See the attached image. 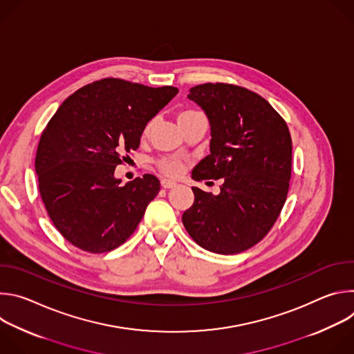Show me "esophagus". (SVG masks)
I'll list each match as a JSON object with an SVG mask.
<instances>
[{
  "mask_svg": "<svg viewBox=\"0 0 354 354\" xmlns=\"http://www.w3.org/2000/svg\"><path fill=\"white\" fill-rule=\"evenodd\" d=\"M161 186H162L164 189H172V187L176 186V182L169 180V179H162V180H161Z\"/></svg>",
  "mask_w": 354,
  "mask_h": 354,
  "instance_id": "esophagus-1",
  "label": "esophagus"
}]
</instances>
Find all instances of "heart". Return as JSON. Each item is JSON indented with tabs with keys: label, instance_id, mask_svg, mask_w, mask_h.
I'll list each match as a JSON object with an SVG mask.
<instances>
[{
	"label": "heart",
	"instance_id": "1",
	"mask_svg": "<svg viewBox=\"0 0 354 354\" xmlns=\"http://www.w3.org/2000/svg\"><path fill=\"white\" fill-rule=\"evenodd\" d=\"M198 116H203V115H201V113L197 112V111H193V109H183V111H180V112L178 113V123L180 124V123H183V122L192 120V119L198 118ZM151 127H153V120L147 123V126H145V129H144V134H148L149 130H151ZM157 167H158V169H160L161 174H164L165 176H169V178H178V176H180L182 172H183V169H185L183 164H182L179 160L174 158V157L160 160V161L157 162Z\"/></svg>",
	"mask_w": 354,
	"mask_h": 354
}]
</instances>
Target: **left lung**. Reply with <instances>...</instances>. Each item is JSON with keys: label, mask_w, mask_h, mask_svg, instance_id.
Instances as JSON below:
<instances>
[{"label": "left lung", "mask_w": 354, "mask_h": 354, "mask_svg": "<svg viewBox=\"0 0 354 354\" xmlns=\"http://www.w3.org/2000/svg\"><path fill=\"white\" fill-rule=\"evenodd\" d=\"M187 97L210 122V154L194 180L223 179L217 196L192 187L182 216L193 241L214 254L234 255L257 245L276 223L291 178V136L265 97L232 84H203Z\"/></svg>", "instance_id": "8db88e82"}]
</instances>
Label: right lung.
I'll use <instances>...</instances> for the list:
<instances>
[{"label": "right lung", "mask_w": 354, "mask_h": 354, "mask_svg": "<svg viewBox=\"0 0 354 354\" xmlns=\"http://www.w3.org/2000/svg\"><path fill=\"white\" fill-rule=\"evenodd\" d=\"M178 91L104 78L68 96L50 119L35 169L47 214L70 243L104 254L134 232L161 185L145 174L122 186L115 169Z\"/></svg>", "instance_id": "right-lung-1"}]
</instances>
